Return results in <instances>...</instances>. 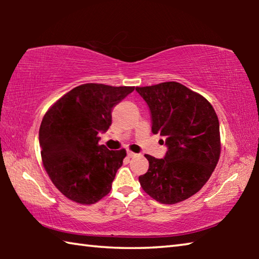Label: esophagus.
<instances>
[{"label":"esophagus","instance_id":"1","mask_svg":"<svg viewBox=\"0 0 259 259\" xmlns=\"http://www.w3.org/2000/svg\"><path fill=\"white\" fill-rule=\"evenodd\" d=\"M126 155H128V157H134L137 154H136V153H134V152H131V151H126Z\"/></svg>","mask_w":259,"mask_h":259}]
</instances>
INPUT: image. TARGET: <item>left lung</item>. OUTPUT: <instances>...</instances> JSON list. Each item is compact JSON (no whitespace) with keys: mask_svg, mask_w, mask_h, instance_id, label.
Wrapping results in <instances>:
<instances>
[{"mask_svg":"<svg viewBox=\"0 0 259 259\" xmlns=\"http://www.w3.org/2000/svg\"><path fill=\"white\" fill-rule=\"evenodd\" d=\"M151 112L152 133L164 138L163 159L148 154V170L139 176L143 190L164 204L199 192L221 155L217 114L202 96L178 82L136 88Z\"/></svg>","mask_w":259,"mask_h":259,"instance_id":"obj_1","label":"left lung"}]
</instances>
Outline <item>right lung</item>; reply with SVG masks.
Here are the masks:
<instances>
[{
  "mask_svg": "<svg viewBox=\"0 0 259 259\" xmlns=\"http://www.w3.org/2000/svg\"><path fill=\"white\" fill-rule=\"evenodd\" d=\"M135 87L98 83L74 88L52 105L40 126L43 165L54 185L74 202L93 204L107 195L125 150L99 145L112 124V111Z\"/></svg>",
  "mask_w": 259,
  "mask_h": 259,
  "instance_id": "1",
  "label": "right lung"
}]
</instances>
